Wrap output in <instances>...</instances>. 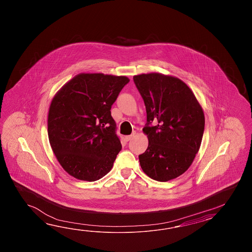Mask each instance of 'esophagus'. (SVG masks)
<instances>
[{
	"label": "esophagus",
	"instance_id": "34e87169",
	"mask_svg": "<svg viewBox=\"0 0 252 252\" xmlns=\"http://www.w3.org/2000/svg\"><path fill=\"white\" fill-rule=\"evenodd\" d=\"M134 135H135V133H132L131 135H128V136H126L125 137V139H126V141H128V140H130V139H132V138L134 137Z\"/></svg>",
	"mask_w": 252,
	"mask_h": 252
}]
</instances>
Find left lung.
<instances>
[{
  "label": "left lung",
  "instance_id": "1",
  "mask_svg": "<svg viewBox=\"0 0 252 252\" xmlns=\"http://www.w3.org/2000/svg\"><path fill=\"white\" fill-rule=\"evenodd\" d=\"M144 101L149 146L139 156L147 176L166 182L187 171L198 152L204 130L203 109L183 81L158 73L133 76Z\"/></svg>",
  "mask_w": 252,
  "mask_h": 252
}]
</instances>
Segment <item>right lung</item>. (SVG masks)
<instances>
[{"label":"right lung","mask_w":252,"mask_h":252,"mask_svg":"<svg viewBox=\"0 0 252 252\" xmlns=\"http://www.w3.org/2000/svg\"><path fill=\"white\" fill-rule=\"evenodd\" d=\"M128 82L126 76L80 74L54 97L48 112L49 143L72 177L93 182L112 169L122 144L111 109Z\"/></svg>","instance_id":"right-lung-1"}]
</instances>
